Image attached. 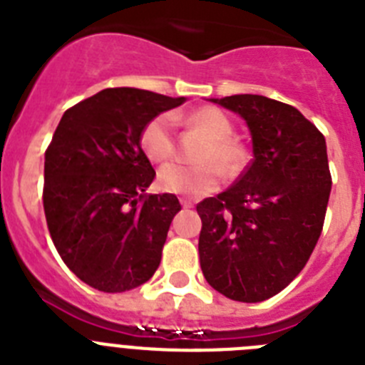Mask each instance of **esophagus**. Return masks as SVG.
<instances>
[{
	"label": "esophagus",
	"instance_id": "obj_1",
	"mask_svg": "<svg viewBox=\"0 0 365 365\" xmlns=\"http://www.w3.org/2000/svg\"><path fill=\"white\" fill-rule=\"evenodd\" d=\"M180 205H182V208H192L193 202L190 199H180Z\"/></svg>",
	"mask_w": 365,
	"mask_h": 365
}]
</instances>
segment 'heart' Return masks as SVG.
Segmentation results:
<instances>
[{
  "instance_id": "b5f03b06",
  "label": "heart",
  "mask_w": 365,
  "mask_h": 365,
  "mask_svg": "<svg viewBox=\"0 0 365 365\" xmlns=\"http://www.w3.org/2000/svg\"><path fill=\"white\" fill-rule=\"evenodd\" d=\"M186 124L208 137V144L201 150L197 159L202 164L170 163L159 170L157 186L166 193L201 197L214 192L222 179V169L227 175H234L243 168L245 150L235 138L234 124L217 108H201L186 117ZM140 146L148 159L153 163L172 159L175 153V133L170 115H157L144 125L140 133Z\"/></svg>"
}]
</instances>
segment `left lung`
<instances>
[{
    "instance_id": "8db88e82",
    "label": "left lung",
    "mask_w": 365,
    "mask_h": 365,
    "mask_svg": "<svg viewBox=\"0 0 365 365\" xmlns=\"http://www.w3.org/2000/svg\"><path fill=\"white\" fill-rule=\"evenodd\" d=\"M212 102L247 120L254 159L227 192L197 205L201 269L222 296L263 302L302 272L318 243L333 185L327 146L312 122L278 100Z\"/></svg>"
}]
</instances>
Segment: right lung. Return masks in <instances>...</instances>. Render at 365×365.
<instances>
[{
	"label": "right lung",
	"mask_w": 365,
	"mask_h": 365,
	"mask_svg": "<svg viewBox=\"0 0 365 365\" xmlns=\"http://www.w3.org/2000/svg\"><path fill=\"white\" fill-rule=\"evenodd\" d=\"M182 102L109 87L67 109L54 131L45 151V219L63 263L93 289L131 291L159 267L180 205L173 193H146L155 170L140 133Z\"/></svg>",
	"instance_id": "obj_1"
}]
</instances>
